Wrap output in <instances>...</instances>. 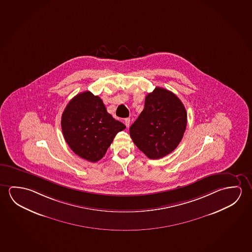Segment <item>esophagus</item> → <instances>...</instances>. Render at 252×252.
Segmentation results:
<instances>
[{
    "label": "esophagus",
    "mask_w": 252,
    "mask_h": 252,
    "mask_svg": "<svg viewBox=\"0 0 252 252\" xmlns=\"http://www.w3.org/2000/svg\"><path fill=\"white\" fill-rule=\"evenodd\" d=\"M124 124L126 125V127L128 128V127H129V125H130V119H129V118H126V119H124Z\"/></svg>",
    "instance_id": "obj_1"
}]
</instances>
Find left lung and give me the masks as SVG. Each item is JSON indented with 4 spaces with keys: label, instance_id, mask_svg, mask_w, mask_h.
<instances>
[{
    "label": "left lung",
    "instance_id": "obj_1",
    "mask_svg": "<svg viewBox=\"0 0 252 252\" xmlns=\"http://www.w3.org/2000/svg\"><path fill=\"white\" fill-rule=\"evenodd\" d=\"M188 124L184 105L173 93L157 87L145 98L144 110L129 128L134 144L151 159L173 152Z\"/></svg>",
    "mask_w": 252,
    "mask_h": 252
}]
</instances>
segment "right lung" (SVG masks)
Masks as SVG:
<instances>
[{
    "instance_id": "obj_1",
    "label": "right lung",
    "mask_w": 252,
    "mask_h": 252,
    "mask_svg": "<svg viewBox=\"0 0 252 252\" xmlns=\"http://www.w3.org/2000/svg\"><path fill=\"white\" fill-rule=\"evenodd\" d=\"M61 128L72 152L94 163L103 158L116 134L126 127L108 114L99 96L86 91L69 101L62 114Z\"/></svg>"
}]
</instances>
